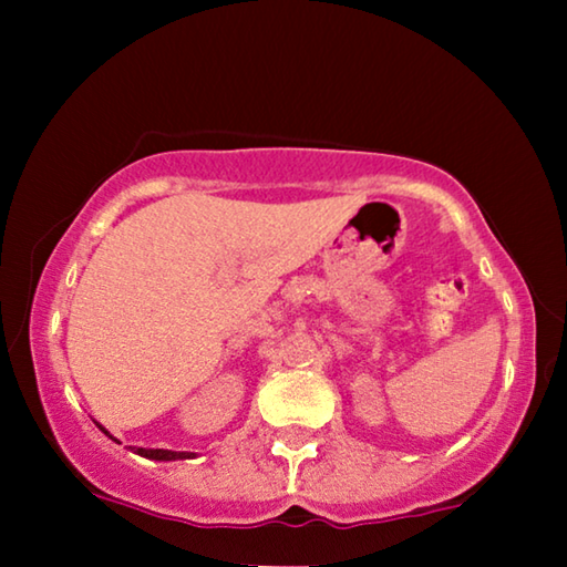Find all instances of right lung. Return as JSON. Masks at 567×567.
Instances as JSON below:
<instances>
[{
	"instance_id": "right-lung-1",
	"label": "right lung",
	"mask_w": 567,
	"mask_h": 567,
	"mask_svg": "<svg viewBox=\"0 0 567 567\" xmlns=\"http://www.w3.org/2000/svg\"><path fill=\"white\" fill-rule=\"evenodd\" d=\"M97 427L102 430L104 435H107L110 440H114L112 435H110V430H104L100 422H97ZM114 443H117V440H114ZM134 453L137 455H142V457H147V460H159V463H167V460H189V457H195V453H177V450H162V447H132Z\"/></svg>"
}]
</instances>
